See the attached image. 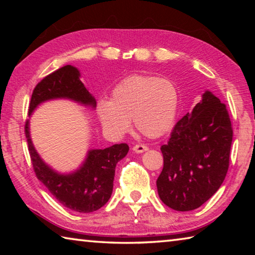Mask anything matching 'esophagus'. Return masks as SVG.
I'll return each mask as SVG.
<instances>
[{
    "label": "esophagus",
    "instance_id": "esophagus-1",
    "mask_svg": "<svg viewBox=\"0 0 255 255\" xmlns=\"http://www.w3.org/2000/svg\"><path fill=\"white\" fill-rule=\"evenodd\" d=\"M148 149V147L146 145H140V144H138V145H135L132 147V150L135 153H137V154H140V153H144V152H146V150Z\"/></svg>",
    "mask_w": 255,
    "mask_h": 255
}]
</instances>
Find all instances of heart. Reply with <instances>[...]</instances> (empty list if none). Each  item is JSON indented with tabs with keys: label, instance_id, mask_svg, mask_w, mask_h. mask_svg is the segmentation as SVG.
<instances>
[{
	"label": "heart",
	"instance_id": "b5f03b06",
	"mask_svg": "<svg viewBox=\"0 0 255 255\" xmlns=\"http://www.w3.org/2000/svg\"><path fill=\"white\" fill-rule=\"evenodd\" d=\"M179 108L174 83L163 77L131 75L112 90L111 99L98 102L97 111L105 130L122 137L130 127L149 138L161 137L173 126Z\"/></svg>",
	"mask_w": 255,
	"mask_h": 255
}]
</instances>
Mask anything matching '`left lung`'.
I'll return each mask as SVG.
<instances>
[{"label": "left lung", "mask_w": 255, "mask_h": 255, "mask_svg": "<svg viewBox=\"0 0 255 255\" xmlns=\"http://www.w3.org/2000/svg\"><path fill=\"white\" fill-rule=\"evenodd\" d=\"M233 129L226 106L210 91L179 120L162 145L158 196L170 208L190 211L211 198L230 166Z\"/></svg>", "instance_id": "8db88e82"}]
</instances>
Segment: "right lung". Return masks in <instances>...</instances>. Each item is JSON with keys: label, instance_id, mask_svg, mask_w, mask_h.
<instances>
[{"label": "right lung", "instance_id": "1", "mask_svg": "<svg viewBox=\"0 0 255 255\" xmlns=\"http://www.w3.org/2000/svg\"><path fill=\"white\" fill-rule=\"evenodd\" d=\"M55 99H70L91 108L97 106L96 99L81 82L79 70L72 65L60 67L36 85L30 100L29 116L40 103ZM24 131L34 173L60 204L77 213H92L107 204L114 189L116 165L129 150L127 144L89 150L79 170L62 174L47 165L37 153L30 137L29 120L25 122Z\"/></svg>", "mask_w": 255, "mask_h": 255}]
</instances>
